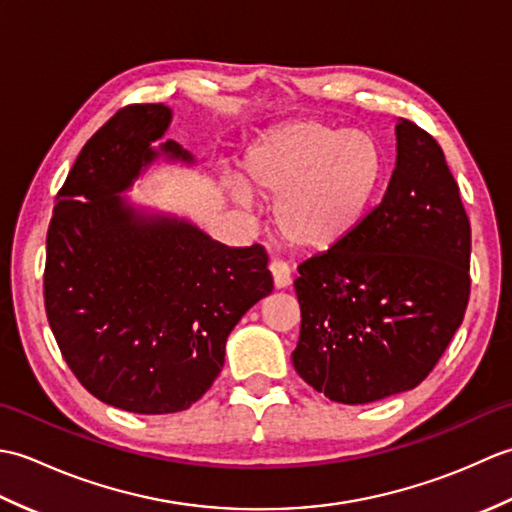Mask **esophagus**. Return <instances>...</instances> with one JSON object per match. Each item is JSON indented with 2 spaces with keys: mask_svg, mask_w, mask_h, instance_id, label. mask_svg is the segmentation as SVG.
Wrapping results in <instances>:
<instances>
[{
  "mask_svg": "<svg viewBox=\"0 0 512 512\" xmlns=\"http://www.w3.org/2000/svg\"><path fill=\"white\" fill-rule=\"evenodd\" d=\"M268 268H270V275H273L277 290L288 288L292 284V270H290L288 262H284V259H273Z\"/></svg>",
  "mask_w": 512,
  "mask_h": 512,
  "instance_id": "obj_1",
  "label": "esophagus"
}]
</instances>
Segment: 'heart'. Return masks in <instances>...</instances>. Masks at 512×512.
I'll use <instances>...</instances> for the list:
<instances>
[{
	"instance_id": "heart-1",
	"label": "heart",
	"mask_w": 512,
	"mask_h": 512,
	"mask_svg": "<svg viewBox=\"0 0 512 512\" xmlns=\"http://www.w3.org/2000/svg\"><path fill=\"white\" fill-rule=\"evenodd\" d=\"M383 171V149L372 134L297 121L248 151L244 182H231V191L239 202L250 193L275 200L279 235L297 248L325 250L363 220Z\"/></svg>"
}]
</instances>
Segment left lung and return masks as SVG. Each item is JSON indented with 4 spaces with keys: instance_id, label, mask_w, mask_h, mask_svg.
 <instances>
[{
    "instance_id": "8db88e82",
    "label": "left lung",
    "mask_w": 512,
    "mask_h": 512,
    "mask_svg": "<svg viewBox=\"0 0 512 512\" xmlns=\"http://www.w3.org/2000/svg\"><path fill=\"white\" fill-rule=\"evenodd\" d=\"M383 202L299 264L297 374L343 405L420 385L460 328L471 295V222L442 147L407 118Z\"/></svg>"
}]
</instances>
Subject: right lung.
<instances>
[{
    "mask_svg": "<svg viewBox=\"0 0 512 512\" xmlns=\"http://www.w3.org/2000/svg\"><path fill=\"white\" fill-rule=\"evenodd\" d=\"M171 110L134 103L96 132L54 198L43 301L72 374L107 405L189 409L224 365L237 321L273 292L266 250L226 248L198 228L134 213L118 193L156 160ZM162 151L191 160L167 140Z\"/></svg>",
    "mask_w": 512,
    "mask_h": 512,
    "instance_id": "add662e5",
    "label": "right lung"
}]
</instances>
